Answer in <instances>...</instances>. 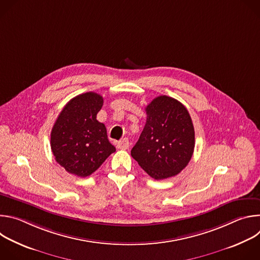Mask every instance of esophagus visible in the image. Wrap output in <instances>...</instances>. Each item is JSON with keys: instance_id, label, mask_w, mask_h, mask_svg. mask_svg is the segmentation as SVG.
Instances as JSON below:
<instances>
[{"instance_id": "esophagus-1", "label": "esophagus", "mask_w": 260, "mask_h": 260, "mask_svg": "<svg viewBox=\"0 0 260 260\" xmlns=\"http://www.w3.org/2000/svg\"><path fill=\"white\" fill-rule=\"evenodd\" d=\"M128 147H129V142L127 139H123V140L119 141L117 144V148L121 150H126V149H128Z\"/></svg>"}]
</instances>
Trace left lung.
Listing matches in <instances>:
<instances>
[{"mask_svg":"<svg viewBox=\"0 0 260 260\" xmlns=\"http://www.w3.org/2000/svg\"><path fill=\"white\" fill-rule=\"evenodd\" d=\"M145 110L146 124L131 154L155 180L176 176L188 165L194 150V127L188 111L168 95L155 98Z\"/></svg>","mask_w":260,"mask_h":260,"instance_id":"8db88e82","label":"left lung"}]
</instances>
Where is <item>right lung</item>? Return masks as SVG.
Instances as JSON below:
<instances>
[{
  "instance_id": "right-lung-1",
  "label": "right lung",
  "mask_w": 260,
  "mask_h": 260,
  "mask_svg": "<svg viewBox=\"0 0 260 260\" xmlns=\"http://www.w3.org/2000/svg\"><path fill=\"white\" fill-rule=\"evenodd\" d=\"M103 104V96L92 91L73 98L52 127V153L72 175L83 178L91 175L116 151L108 140L105 124L96 120Z\"/></svg>"
}]
</instances>
